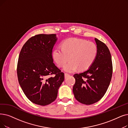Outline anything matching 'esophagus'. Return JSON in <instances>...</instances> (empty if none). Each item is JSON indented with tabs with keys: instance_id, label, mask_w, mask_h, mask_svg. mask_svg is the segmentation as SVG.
Instances as JSON below:
<instances>
[{
	"instance_id": "esophagus-1",
	"label": "esophagus",
	"mask_w": 128,
	"mask_h": 128,
	"mask_svg": "<svg viewBox=\"0 0 128 128\" xmlns=\"http://www.w3.org/2000/svg\"><path fill=\"white\" fill-rule=\"evenodd\" d=\"M64 76H65V78H67L68 77L70 76V75L68 74V73H65Z\"/></svg>"
}]
</instances>
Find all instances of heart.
<instances>
[{
	"instance_id": "heart-1",
	"label": "heart",
	"mask_w": 128,
	"mask_h": 128,
	"mask_svg": "<svg viewBox=\"0 0 128 128\" xmlns=\"http://www.w3.org/2000/svg\"><path fill=\"white\" fill-rule=\"evenodd\" d=\"M97 54V48L92 42L76 38H70L62 43V47L57 46L53 53L54 60L59 67L65 65L64 71L72 73L78 68L85 70L89 68L95 60Z\"/></svg>"
}]
</instances>
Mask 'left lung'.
I'll list each match as a JSON object with an SVG mask.
<instances>
[{
    "label": "left lung",
    "instance_id": "left-lung-1",
    "mask_svg": "<svg viewBox=\"0 0 128 128\" xmlns=\"http://www.w3.org/2000/svg\"><path fill=\"white\" fill-rule=\"evenodd\" d=\"M97 54L89 68L82 73L75 74V83L73 88L78 102L92 104L100 100L106 92L112 74V56L106 44L95 38Z\"/></svg>",
    "mask_w": 128,
    "mask_h": 128
}]
</instances>
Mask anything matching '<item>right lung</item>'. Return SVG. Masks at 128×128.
<instances>
[{
  "instance_id": "add662e5",
  "label": "right lung",
  "mask_w": 128,
  "mask_h": 128,
  "mask_svg": "<svg viewBox=\"0 0 128 128\" xmlns=\"http://www.w3.org/2000/svg\"><path fill=\"white\" fill-rule=\"evenodd\" d=\"M57 40L55 34L36 35L25 43L20 52L19 84L26 97L36 104L46 106L53 102L64 80V74L53 63L52 55Z\"/></svg>"
}]
</instances>
